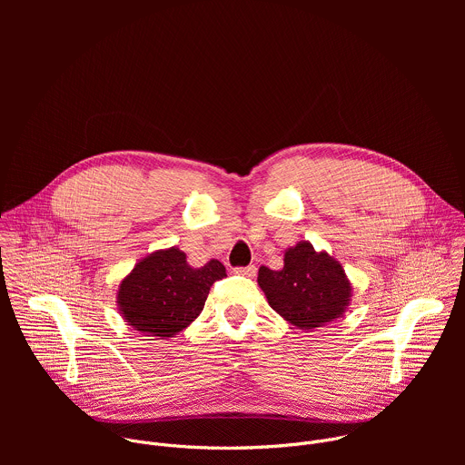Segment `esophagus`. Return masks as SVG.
<instances>
[{"instance_id":"obj_1","label":"esophagus","mask_w":465,"mask_h":465,"mask_svg":"<svg viewBox=\"0 0 465 465\" xmlns=\"http://www.w3.org/2000/svg\"><path fill=\"white\" fill-rule=\"evenodd\" d=\"M255 264H248V267H239V269H233V272L237 276H244V278H253L255 276Z\"/></svg>"}]
</instances>
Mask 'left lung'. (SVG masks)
I'll list each match as a JSON object with an SVG mask.
<instances>
[{
	"label": "left lung",
	"mask_w": 465,
	"mask_h": 465,
	"mask_svg": "<svg viewBox=\"0 0 465 465\" xmlns=\"http://www.w3.org/2000/svg\"><path fill=\"white\" fill-rule=\"evenodd\" d=\"M257 283L269 305L302 331L342 318L353 296L342 262L309 241L285 250L283 269L261 267Z\"/></svg>",
	"instance_id": "obj_1"
}]
</instances>
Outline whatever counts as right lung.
<instances>
[{
    "label": "right lung",
    "mask_w": 465,
    "mask_h": 465,
    "mask_svg": "<svg viewBox=\"0 0 465 465\" xmlns=\"http://www.w3.org/2000/svg\"><path fill=\"white\" fill-rule=\"evenodd\" d=\"M224 276V264L217 259L194 269L180 248L156 250L121 280L117 309L142 335L171 339L203 312L210 287Z\"/></svg>",
    "instance_id": "1"
}]
</instances>
